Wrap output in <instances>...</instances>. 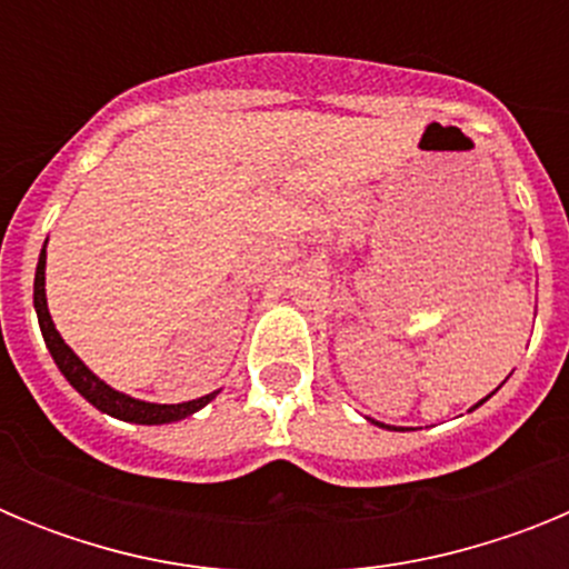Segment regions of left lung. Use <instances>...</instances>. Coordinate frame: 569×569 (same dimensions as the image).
<instances>
[{
	"mask_svg": "<svg viewBox=\"0 0 569 569\" xmlns=\"http://www.w3.org/2000/svg\"><path fill=\"white\" fill-rule=\"evenodd\" d=\"M487 399H490V396H487ZM487 399H481V401H479V405H485V401H487ZM479 405H476V407H479ZM376 425H379V421H376ZM393 430H396V427H393Z\"/></svg>",
	"mask_w": 569,
	"mask_h": 569,
	"instance_id": "left-lung-1",
	"label": "left lung"
}]
</instances>
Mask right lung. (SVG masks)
I'll return each mask as SVG.
<instances>
[{
    "label": "right lung",
    "instance_id": "add662e5",
    "mask_svg": "<svg viewBox=\"0 0 569 569\" xmlns=\"http://www.w3.org/2000/svg\"><path fill=\"white\" fill-rule=\"evenodd\" d=\"M33 308H37L44 345H48L50 356H53L57 367L62 370V376L70 385L77 387L90 405L99 407L102 413L116 416V419L124 421H136V425H168V421H179L184 419V416L196 413V410H202V407L208 405V401H213L216 393H219V390H213V393L202 396V399L182 401V405H150V401L130 399V396L119 393V390H113L110 385H104L102 379H97V376L90 373L88 367L82 365V359L64 345L59 330L53 328V319H50L48 313V299H44V250L42 256H39L37 279H33Z\"/></svg>",
    "mask_w": 569,
    "mask_h": 569
}]
</instances>
